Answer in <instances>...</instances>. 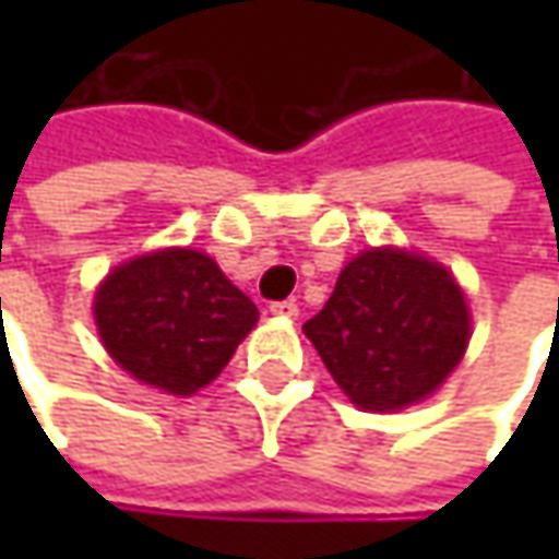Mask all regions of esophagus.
<instances>
[{
  "mask_svg": "<svg viewBox=\"0 0 559 559\" xmlns=\"http://www.w3.org/2000/svg\"><path fill=\"white\" fill-rule=\"evenodd\" d=\"M270 313L273 317H283V320H295L298 317V305L286 298V301H270Z\"/></svg>",
  "mask_w": 559,
  "mask_h": 559,
  "instance_id": "esophagus-1",
  "label": "esophagus"
}]
</instances>
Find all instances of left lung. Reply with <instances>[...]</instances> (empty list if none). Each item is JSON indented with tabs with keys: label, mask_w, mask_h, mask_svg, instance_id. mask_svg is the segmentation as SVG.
<instances>
[{
	"label": "left lung",
	"mask_w": 559,
	"mask_h": 559,
	"mask_svg": "<svg viewBox=\"0 0 559 559\" xmlns=\"http://www.w3.org/2000/svg\"><path fill=\"white\" fill-rule=\"evenodd\" d=\"M305 333L357 407L397 411L432 395L461 364L469 313L444 267L395 248H370L338 273Z\"/></svg>",
	"instance_id": "left-lung-1"
}]
</instances>
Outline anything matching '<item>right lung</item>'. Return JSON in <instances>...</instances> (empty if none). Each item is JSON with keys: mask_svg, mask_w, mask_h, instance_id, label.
I'll use <instances>...</instances> for the list:
<instances>
[{"mask_svg": "<svg viewBox=\"0 0 559 559\" xmlns=\"http://www.w3.org/2000/svg\"><path fill=\"white\" fill-rule=\"evenodd\" d=\"M96 323L127 373L192 395L229 364L258 308L207 254L164 248L108 273L96 292Z\"/></svg>", "mask_w": 559, "mask_h": 559, "instance_id": "add662e5", "label": "right lung"}]
</instances>
